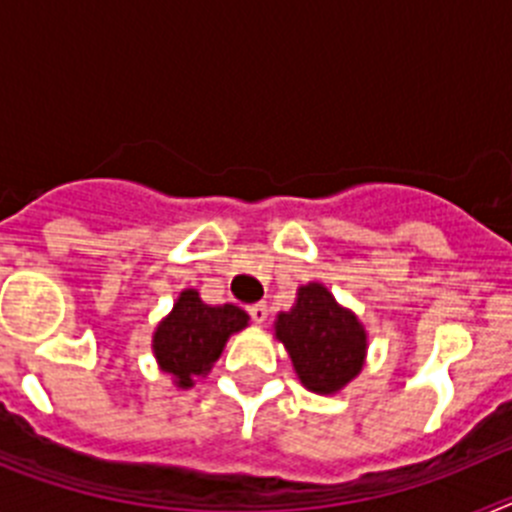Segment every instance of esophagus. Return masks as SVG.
<instances>
[{
    "mask_svg": "<svg viewBox=\"0 0 512 512\" xmlns=\"http://www.w3.org/2000/svg\"><path fill=\"white\" fill-rule=\"evenodd\" d=\"M248 315L253 318V323H266V318H269V307L264 305V302H259V305H251L248 307Z\"/></svg>",
    "mask_w": 512,
    "mask_h": 512,
    "instance_id": "34e87169",
    "label": "esophagus"
}]
</instances>
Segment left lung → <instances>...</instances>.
<instances>
[{"label": "left lung", "mask_w": 512, "mask_h": 512, "mask_svg": "<svg viewBox=\"0 0 512 512\" xmlns=\"http://www.w3.org/2000/svg\"><path fill=\"white\" fill-rule=\"evenodd\" d=\"M274 338L287 348L302 387L315 395H336L354 382L369 351V333L359 315L320 282L297 289L292 310L274 320Z\"/></svg>", "instance_id": "obj_1"}]
</instances>
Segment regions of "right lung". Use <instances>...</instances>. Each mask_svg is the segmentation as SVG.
I'll list each match as a JSON object with an SVG mask.
<instances>
[{
	"instance_id": "add662e5",
	"label": "right lung",
	"mask_w": 512,
	"mask_h": 512,
	"mask_svg": "<svg viewBox=\"0 0 512 512\" xmlns=\"http://www.w3.org/2000/svg\"><path fill=\"white\" fill-rule=\"evenodd\" d=\"M248 312L235 305H207L197 289H182L174 307L153 330V356L174 387L189 390L223 354L233 333L248 328Z\"/></svg>"
}]
</instances>
